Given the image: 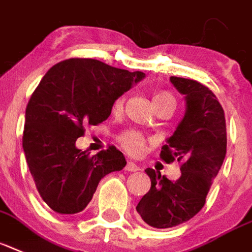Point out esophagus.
Listing matches in <instances>:
<instances>
[{"label":"esophagus","mask_w":252,"mask_h":252,"mask_svg":"<svg viewBox=\"0 0 252 252\" xmlns=\"http://www.w3.org/2000/svg\"><path fill=\"white\" fill-rule=\"evenodd\" d=\"M125 170H126V171H130V172H136V171H139L140 168L138 167V165H136V163H134L132 161H128L127 165H126V167H125Z\"/></svg>","instance_id":"1"}]
</instances>
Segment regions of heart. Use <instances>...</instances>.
<instances>
[{
	"instance_id": "obj_1",
	"label": "heart",
	"mask_w": 252,
	"mask_h": 252,
	"mask_svg": "<svg viewBox=\"0 0 252 252\" xmlns=\"http://www.w3.org/2000/svg\"><path fill=\"white\" fill-rule=\"evenodd\" d=\"M162 101H175L174 97L168 93H158L156 94L153 97V104L162 103ZM122 104V100H118L117 107H120ZM120 141H121L122 147H124L128 153L134 156H139L144 152L145 148V138L138 131H126L120 136Z\"/></svg>"
}]
</instances>
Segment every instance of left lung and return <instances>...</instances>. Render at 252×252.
Segmentation results:
<instances>
[{"label":"left lung","instance_id":"1","mask_svg":"<svg viewBox=\"0 0 252 252\" xmlns=\"http://www.w3.org/2000/svg\"><path fill=\"white\" fill-rule=\"evenodd\" d=\"M170 82L184 95L186 112L162 147L161 158L182 162V175L171 182L147 168L151 189L136 206L141 219L158 229L186 223L199 213L226 153L225 117L213 91L180 77H170Z\"/></svg>","mask_w":252,"mask_h":252}]
</instances>
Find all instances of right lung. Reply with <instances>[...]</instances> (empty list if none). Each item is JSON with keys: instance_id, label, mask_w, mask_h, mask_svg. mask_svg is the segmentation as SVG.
Segmentation results:
<instances>
[{"instance_id": "obj_1", "label": "right lung", "mask_w": 252, "mask_h": 252, "mask_svg": "<svg viewBox=\"0 0 252 252\" xmlns=\"http://www.w3.org/2000/svg\"><path fill=\"white\" fill-rule=\"evenodd\" d=\"M144 77L95 59L64 60L43 76L27 105L23 149L39 196L56 214L81 213L101 179L126 166L113 145L91 157L76 141Z\"/></svg>"}]
</instances>
